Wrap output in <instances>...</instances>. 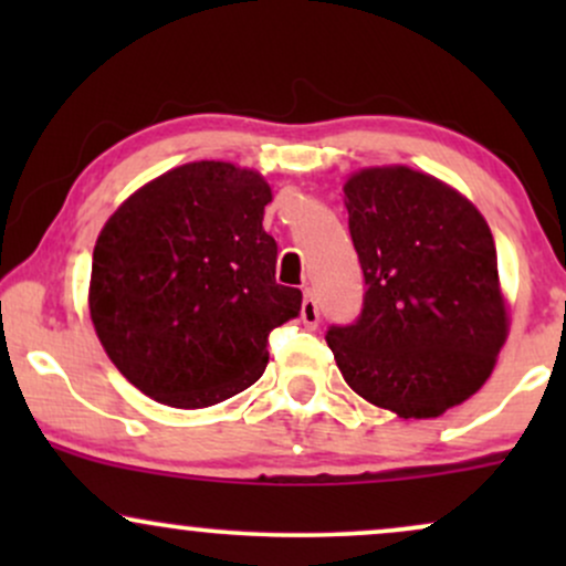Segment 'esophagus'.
<instances>
[{"mask_svg":"<svg viewBox=\"0 0 566 566\" xmlns=\"http://www.w3.org/2000/svg\"><path fill=\"white\" fill-rule=\"evenodd\" d=\"M301 319L305 327L314 329L316 324H319V305H316L314 301V292H311L308 287L303 290V305H301Z\"/></svg>","mask_w":566,"mask_h":566,"instance_id":"esophagus-1","label":"esophagus"}]
</instances>
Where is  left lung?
Returning a JSON list of instances; mask_svg holds the SVG:
<instances>
[{"mask_svg": "<svg viewBox=\"0 0 566 566\" xmlns=\"http://www.w3.org/2000/svg\"><path fill=\"white\" fill-rule=\"evenodd\" d=\"M365 274V308L327 346L361 399L405 420L465 405L509 337L490 226L469 197L407 165L365 167L343 184Z\"/></svg>", "mask_w": 566, "mask_h": 566, "instance_id": "1", "label": "left lung"}]
</instances>
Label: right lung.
Returning a JSON list of instances; mask_svg holds the SVG:
<instances>
[{
    "label": "right lung",
    "instance_id": "right-lung-1",
    "mask_svg": "<svg viewBox=\"0 0 566 566\" xmlns=\"http://www.w3.org/2000/svg\"><path fill=\"white\" fill-rule=\"evenodd\" d=\"M271 199L258 170L188 161L129 193L97 233L95 335L159 405L201 409L250 388L269 365V333L301 311V290L274 279Z\"/></svg>",
    "mask_w": 566,
    "mask_h": 566
}]
</instances>
